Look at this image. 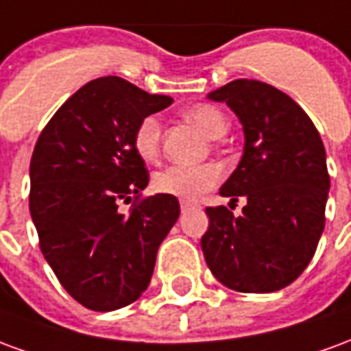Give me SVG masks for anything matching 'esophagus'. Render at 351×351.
Masks as SVG:
<instances>
[{
  "mask_svg": "<svg viewBox=\"0 0 351 351\" xmlns=\"http://www.w3.org/2000/svg\"><path fill=\"white\" fill-rule=\"evenodd\" d=\"M190 206H193V201H186V199L180 201V208H182V210H188Z\"/></svg>",
  "mask_w": 351,
  "mask_h": 351,
  "instance_id": "34e87169",
  "label": "esophagus"
}]
</instances>
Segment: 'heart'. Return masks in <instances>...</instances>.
<instances>
[{
    "mask_svg": "<svg viewBox=\"0 0 351 351\" xmlns=\"http://www.w3.org/2000/svg\"><path fill=\"white\" fill-rule=\"evenodd\" d=\"M186 118L199 125L210 138H220L228 133L229 122L220 108L197 103L186 110ZM133 150L141 160L156 161L161 150V122L158 116H145L133 131ZM221 180V171L213 163L201 165H169L158 171L152 178L158 193L180 199H195L213 190Z\"/></svg>",
    "mask_w": 351,
    "mask_h": 351,
    "instance_id": "1",
    "label": "heart"
}]
</instances>
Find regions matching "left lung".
Wrapping results in <instances>:
<instances>
[{
  "instance_id": "8db88e82",
  "label": "left lung",
  "mask_w": 351,
  "mask_h": 351,
  "mask_svg": "<svg viewBox=\"0 0 351 351\" xmlns=\"http://www.w3.org/2000/svg\"><path fill=\"white\" fill-rule=\"evenodd\" d=\"M208 97L226 101L244 130L243 160L220 193L248 203L241 216L228 206H206L205 261L229 289L278 291L301 276L324 233V143L308 114L267 82L237 79Z\"/></svg>"
}]
</instances>
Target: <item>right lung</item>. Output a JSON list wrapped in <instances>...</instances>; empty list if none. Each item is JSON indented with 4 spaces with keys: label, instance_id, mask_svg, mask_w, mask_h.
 <instances>
[{
    "label": "right lung",
    "instance_id": "obj_1",
    "mask_svg": "<svg viewBox=\"0 0 351 351\" xmlns=\"http://www.w3.org/2000/svg\"><path fill=\"white\" fill-rule=\"evenodd\" d=\"M171 103L120 77H101L73 93L35 143L29 213L39 248L86 308L110 312L137 301L178 220L176 197H141L148 171L133 150L137 123ZM122 202L132 203L128 215L117 208Z\"/></svg>",
    "mask_w": 351,
    "mask_h": 351
}]
</instances>
